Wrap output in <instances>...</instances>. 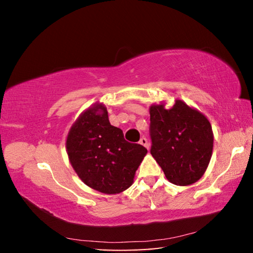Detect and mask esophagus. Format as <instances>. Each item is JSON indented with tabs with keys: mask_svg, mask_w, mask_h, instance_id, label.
Returning <instances> with one entry per match:
<instances>
[{
	"mask_svg": "<svg viewBox=\"0 0 253 253\" xmlns=\"http://www.w3.org/2000/svg\"><path fill=\"white\" fill-rule=\"evenodd\" d=\"M139 144H140V145H143V146H144V147H146L147 149H149V143H148L147 138H145V137H142V138H140V140H139Z\"/></svg>",
	"mask_w": 253,
	"mask_h": 253,
	"instance_id": "esophagus-1",
	"label": "esophagus"
}]
</instances>
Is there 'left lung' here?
Returning a JSON list of instances; mask_svg holds the SVG:
<instances>
[{"instance_id": "obj_1", "label": "left lung", "mask_w": 253, "mask_h": 253, "mask_svg": "<svg viewBox=\"0 0 253 253\" xmlns=\"http://www.w3.org/2000/svg\"><path fill=\"white\" fill-rule=\"evenodd\" d=\"M151 154L166 178L179 186L191 185L203 176L213 151L209 119L198 109L176 99L172 108L165 102L149 107Z\"/></svg>"}]
</instances>
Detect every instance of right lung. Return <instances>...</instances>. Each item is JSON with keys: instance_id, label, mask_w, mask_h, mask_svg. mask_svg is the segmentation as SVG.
Segmentation results:
<instances>
[{"instance_id": "right-lung-1", "label": "right lung", "mask_w": 253, "mask_h": 253, "mask_svg": "<svg viewBox=\"0 0 253 253\" xmlns=\"http://www.w3.org/2000/svg\"><path fill=\"white\" fill-rule=\"evenodd\" d=\"M66 148L81 181L105 194L127 190L147 154L142 145L128 143L121 128L110 125L101 102L90 106L77 118L68 132Z\"/></svg>"}]
</instances>
